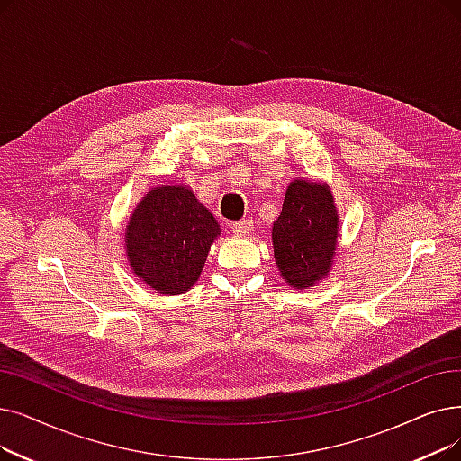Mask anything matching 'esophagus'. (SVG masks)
I'll return each mask as SVG.
<instances>
[{"instance_id": "34e87169", "label": "esophagus", "mask_w": 461, "mask_h": 461, "mask_svg": "<svg viewBox=\"0 0 461 461\" xmlns=\"http://www.w3.org/2000/svg\"><path fill=\"white\" fill-rule=\"evenodd\" d=\"M231 230H233V233H237V235H247V233L252 230V220H250V218L237 220V222L231 224Z\"/></svg>"}]
</instances>
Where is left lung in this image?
Returning <instances> with one entry per match:
<instances>
[{"label": "left lung", "mask_w": 461, "mask_h": 461, "mask_svg": "<svg viewBox=\"0 0 461 461\" xmlns=\"http://www.w3.org/2000/svg\"><path fill=\"white\" fill-rule=\"evenodd\" d=\"M337 243V211L324 185L294 181L273 224V249L280 275L297 290L324 278Z\"/></svg>", "instance_id": "left-lung-1"}]
</instances>
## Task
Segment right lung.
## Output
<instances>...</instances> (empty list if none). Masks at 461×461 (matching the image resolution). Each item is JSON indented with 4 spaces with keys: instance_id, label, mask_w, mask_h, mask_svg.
Returning a JSON list of instances; mask_svg holds the SVG:
<instances>
[{
    "instance_id": "right-lung-1",
    "label": "right lung",
    "mask_w": 461,
    "mask_h": 461,
    "mask_svg": "<svg viewBox=\"0 0 461 461\" xmlns=\"http://www.w3.org/2000/svg\"><path fill=\"white\" fill-rule=\"evenodd\" d=\"M220 226L185 186L147 194L126 230L130 266L147 286L176 295L190 290L205 266Z\"/></svg>"
}]
</instances>
